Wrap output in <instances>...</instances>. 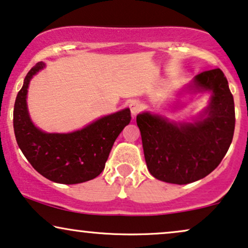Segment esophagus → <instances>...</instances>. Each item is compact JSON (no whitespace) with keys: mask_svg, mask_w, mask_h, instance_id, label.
<instances>
[{"mask_svg":"<svg viewBox=\"0 0 248 248\" xmlns=\"http://www.w3.org/2000/svg\"><path fill=\"white\" fill-rule=\"evenodd\" d=\"M140 110H141V105H140L139 102H131L130 103V111H131V115H132L133 118L139 114Z\"/></svg>","mask_w":248,"mask_h":248,"instance_id":"esophagus-1","label":"esophagus"}]
</instances>
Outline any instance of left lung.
<instances>
[{
  "mask_svg": "<svg viewBox=\"0 0 248 248\" xmlns=\"http://www.w3.org/2000/svg\"><path fill=\"white\" fill-rule=\"evenodd\" d=\"M185 92H210L208 107L193 122H170L148 111L137 116L149 172L178 185L197 182L217 168L236 123L233 96L222 70L199 73Z\"/></svg>",
  "mask_w": 248,
  "mask_h": 248,
  "instance_id": "obj_1",
  "label": "left lung"
}]
</instances>
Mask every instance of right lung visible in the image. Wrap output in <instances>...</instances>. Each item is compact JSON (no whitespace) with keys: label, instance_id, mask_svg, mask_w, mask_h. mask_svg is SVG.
I'll list each match as a JSON object with an SVG mask.
<instances>
[{"label":"right lung","instance_id":"right-lung-1","mask_svg":"<svg viewBox=\"0 0 248 248\" xmlns=\"http://www.w3.org/2000/svg\"><path fill=\"white\" fill-rule=\"evenodd\" d=\"M45 66V63H36L17 94L14 108L17 143L31 166L51 182L66 185L87 182L105 169L115 140L130 123L131 111L126 108L103 116L75 132H44L33 124L26 99L31 79Z\"/></svg>","mask_w":248,"mask_h":248}]
</instances>
